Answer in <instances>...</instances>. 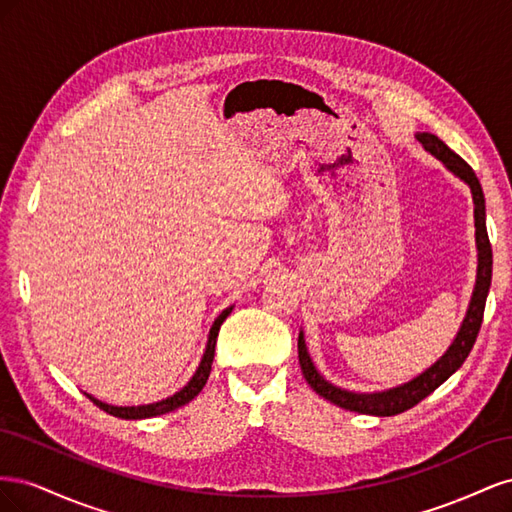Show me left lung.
<instances>
[{"mask_svg":"<svg viewBox=\"0 0 512 512\" xmlns=\"http://www.w3.org/2000/svg\"><path fill=\"white\" fill-rule=\"evenodd\" d=\"M418 143H421L431 156H436L438 160L444 162V166L455 173L459 179L466 181L472 190L474 198V220H476V245H478V275H476V286L472 301L468 307V314L463 318L461 329L455 337L453 346L446 350L442 359L431 365L427 371H423L421 376L410 380L408 384H401L397 389L384 391V393H350L344 389H337L331 382L324 380L312 359H309L307 348H305V339L303 333H299V363L301 371L307 380V384L312 389L329 399L331 404L350 410V412H359V414H374V416H395L399 412H406L414 408L418 401H423L427 395L438 389L442 382L451 378L455 371L463 365V361L468 359V354L476 342L480 324H483V314H485V301H487V292L491 286V267H493V254H491V243L487 235V226H485V196L483 188H480L478 177L474 175L472 166L459 158L455 151L448 149L436 134H416Z\"/></svg>","mask_w":512,"mask_h":512,"instance_id":"obj_1","label":"left lung"}]
</instances>
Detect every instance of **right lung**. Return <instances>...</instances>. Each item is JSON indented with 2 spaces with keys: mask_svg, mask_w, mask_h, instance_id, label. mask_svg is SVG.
I'll list each match as a JSON object with an SVG mask.
<instances>
[{
  "mask_svg": "<svg viewBox=\"0 0 512 512\" xmlns=\"http://www.w3.org/2000/svg\"><path fill=\"white\" fill-rule=\"evenodd\" d=\"M230 309L232 307H228V309H224V312L215 318V322H213V327H211V331H209V342H207V350H205V354H203V361H200V365H198V369H196V374L192 376V380L183 386V389L179 391V393H175L173 397H168V399H162V401H158V404H149V406H130V408H119V406H108V404H102V401H98L96 397H91V395H87L91 401H94V404L100 408V410H104V412H108V414H113V416H117V418H151V416H160V414H166V412H173V410H177V408H181V406H185V404H190V401L203 391V386L207 384V380H209V374H211V363H213V354H215V342H218V333H220V327H222V322L226 320V316L230 314Z\"/></svg>",
  "mask_w": 512,
  "mask_h": 512,
  "instance_id": "obj_1",
  "label": "right lung"
}]
</instances>
